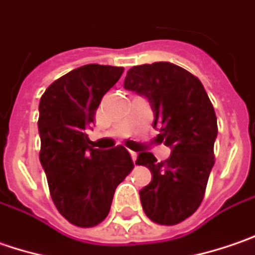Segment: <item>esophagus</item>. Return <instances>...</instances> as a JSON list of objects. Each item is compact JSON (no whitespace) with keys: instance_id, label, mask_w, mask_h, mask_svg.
I'll use <instances>...</instances> for the list:
<instances>
[{"instance_id":"esophagus-1","label":"esophagus","mask_w":255,"mask_h":255,"mask_svg":"<svg viewBox=\"0 0 255 255\" xmlns=\"http://www.w3.org/2000/svg\"><path fill=\"white\" fill-rule=\"evenodd\" d=\"M129 154H131V158H132V161L135 162V161H137V152H134V151H129Z\"/></svg>"}]
</instances>
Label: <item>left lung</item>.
<instances>
[{
  "mask_svg": "<svg viewBox=\"0 0 255 255\" xmlns=\"http://www.w3.org/2000/svg\"><path fill=\"white\" fill-rule=\"evenodd\" d=\"M124 88L147 97L154 111L157 139L171 155L157 162L151 152H139L135 164L152 174L139 190L142 210L151 221L174 226L193 216L204 198L214 165L217 117L201 81L171 62L142 64L129 68Z\"/></svg>",
  "mask_w": 255,
  "mask_h": 255,
  "instance_id": "1",
  "label": "left lung"
}]
</instances>
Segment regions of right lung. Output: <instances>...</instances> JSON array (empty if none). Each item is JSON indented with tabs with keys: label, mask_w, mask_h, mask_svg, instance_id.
<instances>
[{
	"label": "right lung",
	"mask_w": 255,
	"mask_h": 255,
	"mask_svg": "<svg viewBox=\"0 0 255 255\" xmlns=\"http://www.w3.org/2000/svg\"><path fill=\"white\" fill-rule=\"evenodd\" d=\"M123 67L88 64L51 84L39 100V161L57 210L77 227H94L110 213L116 188L134 164L126 147L100 151L87 129Z\"/></svg>",
	"instance_id": "obj_1"
}]
</instances>
